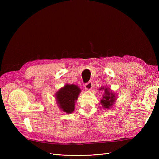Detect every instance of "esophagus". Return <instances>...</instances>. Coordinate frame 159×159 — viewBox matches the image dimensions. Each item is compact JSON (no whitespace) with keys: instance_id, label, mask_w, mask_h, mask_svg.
<instances>
[{"instance_id":"esophagus-1","label":"esophagus","mask_w":159,"mask_h":159,"mask_svg":"<svg viewBox=\"0 0 159 159\" xmlns=\"http://www.w3.org/2000/svg\"><path fill=\"white\" fill-rule=\"evenodd\" d=\"M84 87L87 90H90L93 87V84H92V82H91V81H88V83H86L85 84Z\"/></svg>"}]
</instances>
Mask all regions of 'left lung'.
<instances>
[{
    "instance_id": "obj_1",
    "label": "left lung",
    "mask_w": 159,
    "mask_h": 159,
    "mask_svg": "<svg viewBox=\"0 0 159 159\" xmlns=\"http://www.w3.org/2000/svg\"><path fill=\"white\" fill-rule=\"evenodd\" d=\"M99 90L104 91V95L102 99H101L100 102L104 109H110L113 106L114 102L116 101V95L110 91V89L102 87Z\"/></svg>"
}]
</instances>
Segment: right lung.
<instances>
[{"label":"right lung","mask_w":159,"mask_h":159,"mask_svg":"<svg viewBox=\"0 0 159 159\" xmlns=\"http://www.w3.org/2000/svg\"><path fill=\"white\" fill-rule=\"evenodd\" d=\"M81 92L80 88L74 84H66L56 93V102L61 111L71 113L75 109V103Z\"/></svg>","instance_id":"add662e5"}]
</instances>
